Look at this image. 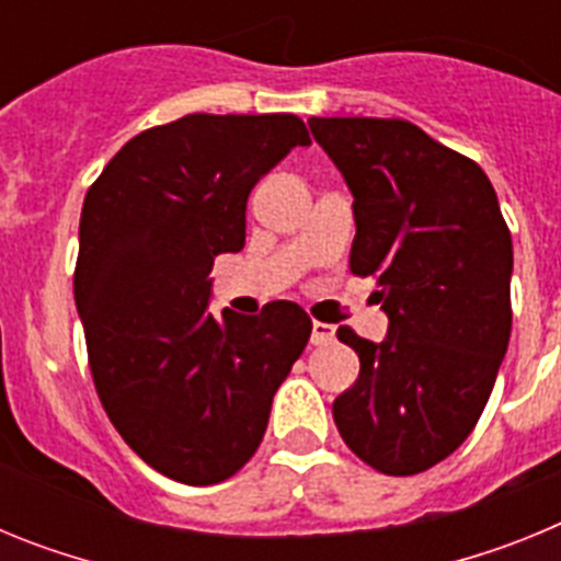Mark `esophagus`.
I'll return each mask as SVG.
<instances>
[{
	"mask_svg": "<svg viewBox=\"0 0 561 561\" xmlns=\"http://www.w3.org/2000/svg\"><path fill=\"white\" fill-rule=\"evenodd\" d=\"M334 336H336L334 325L317 323L314 320V325H311V345H331V342H334Z\"/></svg>",
	"mask_w": 561,
	"mask_h": 561,
	"instance_id": "34e87169",
	"label": "esophagus"
}]
</instances>
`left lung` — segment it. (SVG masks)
Wrapping results in <instances>:
<instances>
[{
    "label": "left lung",
    "instance_id": "8db88e82",
    "mask_svg": "<svg viewBox=\"0 0 561 561\" xmlns=\"http://www.w3.org/2000/svg\"><path fill=\"white\" fill-rule=\"evenodd\" d=\"M354 193L351 272L374 275L388 336L362 340L359 379L334 399L351 453L419 474L469 438L512 336V232L478 162L410 121L311 117Z\"/></svg>",
    "mask_w": 561,
    "mask_h": 561
}]
</instances>
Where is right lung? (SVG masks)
<instances>
[{"label":"right lung","mask_w":561,"mask_h":561,"mask_svg":"<svg viewBox=\"0 0 561 561\" xmlns=\"http://www.w3.org/2000/svg\"><path fill=\"white\" fill-rule=\"evenodd\" d=\"M295 146H311L295 114H185L131 137L83 199L76 306L95 390L180 483H221L255 455L309 342L289 300L207 311L213 257L244 247L250 191Z\"/></svg>","instance_id":"add662e5"}]
</instances>
